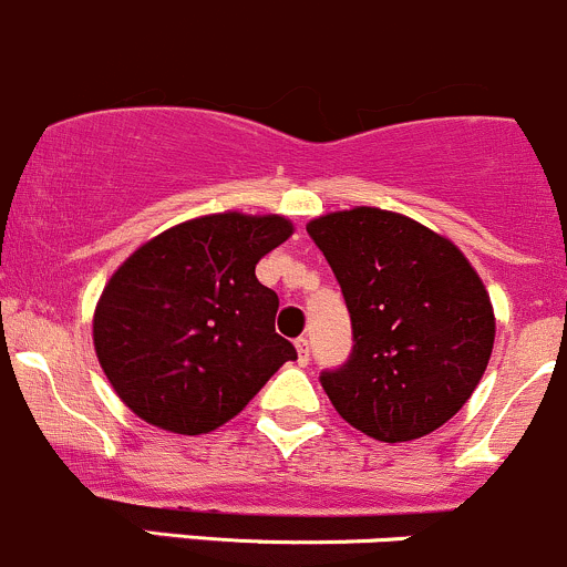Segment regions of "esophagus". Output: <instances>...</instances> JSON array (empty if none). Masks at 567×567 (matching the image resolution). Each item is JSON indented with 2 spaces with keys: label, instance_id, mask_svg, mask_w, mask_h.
Masks as SVG:
<instances>
[{
  "label": "esophagus",
  "instance_id": "34e87169",
  "mask_svg": "<svg viewBox=\"0 0 567 567\" xmlns=\"http://www.w3.org/2000/svg\"><path fill=\"white\" fill-rule=\"evenodd\" d=\"M296 351H299V364L310 362V340H307V337H299V340H296Z\"/></svg>",
  "mask_w": 567,
  "mask_h": 567
}]
</instances>
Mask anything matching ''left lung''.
<instances>
[{
    "instance_id": "8db88e82",
    "label": "left lung",
    "mask_w": 567,
    "mask_h": 567,
    "mask_svg": "<svg viewBox=\"0 0 567 567\" xmlns=\"http://www.w3.org/2000/svg\"><path fill=\"white\" fill-rule=\"evenodd\" d=\"M307 233L351 312V357L320 373L337 414L390 444L453 420L483 379L496 334L472 262L420 221L368 205L318 216Z\"/></svg>"
}]
</instances>
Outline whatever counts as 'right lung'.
Masks as SVG:
<instances>
[{
  "label": "right lung",
  "instance_id": "1",
  "mask_svg": "<svg viewBox=\"0 0 567 567\" xmlns=\"http://www.w3.org/2000/svg\"><path fill=\"white\" fill-rule=\"evenodd\" d=\"M293 236L285 216H199L142 244L93 316L99 362L117 398L183 436L216 431L296 359L274 329L279 299L257 282L262 255Z\"/></svg>",
  "mask_w": 567,
  "mask_h": 567
}]
</instances>
